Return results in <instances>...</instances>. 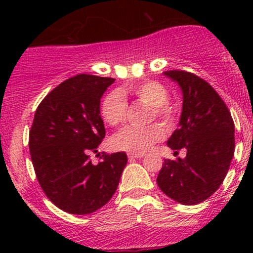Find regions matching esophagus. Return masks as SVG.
<instances>
[{"mask_svg": "<svg viewBox=\"0 0 253 253\" xmlns=\"http://www.w3.org/2000/svg\"><path fill=\"white\" fill-rule=\"evenodd\" d=\"M128 159L129 160H134V159H141V158L144 157V154L141 153V154H134V153H128Z\"/></svg>", "mask_w": 253, "mask_h": 253, "instance_id": "obj_1", "label": "esophagus"}]
</instances>
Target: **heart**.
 I'll return each instance as SVG.
<instances>
[{"mask_svg": "<svg viewBox=\"0 0 253 253\" xmlns=\"http://www.w3.org/2000/svg\"><path fill=\"white\" fill-rule=\"evenodd\" d=\"M132 95L142 103L153 108V116L162 120L164 124H171L174 120V109L168 103L169 94L158 82H144L139 84H131L109 93L104 99L100 114L109 126L116 127L124 124L127 115V103L125 96ZM165 136V131L160 125H150L144 128L125 127L117 132L111 139L112 147L116 150L141 154L147 152Z\"/></svg>", "mask_w": 253, "mask_h": 253, "instance_id": "1", "label": "heart"}]
</instances>
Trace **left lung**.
<instances>
[{
    "mask_svg": "<svg viewBox=\"0 0 253 253\" xmlns=\"http://www.w3.org/2000/svg\"><path fill=\"white\" fill-rule=\"evenodd\" d=\"M182 90L178 128L168 139L186 158L165 159L157 177L160 190L181 205L192 206L211 197L223 183L235 150V126L228 106L205 79L185 71H167Z\"/></svg>",
    "mask_w": 253,
    "mask_h": 253,
    "instance_id": "1",
    "label": "left lung"
}]
</instances>
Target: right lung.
I'll use <instances>...</instances> for the list:
<instances>
[{"instance_id": "obj_1", "label": "right lung", "mask_w": 253, "mask_h": 253, "mask_svg": "<svg viewBox=\"0 0 253 253\" xmlns=\"http://www.w3.org/2000/svg\"><path fill=\"white\" fill-rule=\"evenodd\" d=\"M114 78L78 75L66 79L39 104L29 132L38 181L48 200L71 214H90L105 206L127 164L124 152L91 153L105 137L100 99Z\"/></svg>"}]
</instances>
